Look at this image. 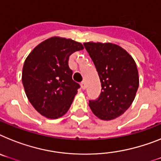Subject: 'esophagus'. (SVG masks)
<instances>
[{
    "label": "esophagus",
    "mask_w": 161,
    "mask_h": 161,
    "mask_svg": "<svg viewBox=\"0 0 161 161\" xmlns=\"http://www.w3.org/2000/svg\"><path fill=\"white\" fill-rule=\"evenodd\" d=\"M81 87L83 90H85L86 89V82L85 81H83L82 83H81Z\"/></svg>",
    "instance_id": "1"
}]
</instances>
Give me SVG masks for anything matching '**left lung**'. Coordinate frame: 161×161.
<instances>
[{
    "instance_id": "8db88e82",
    "label": "left lung",
    "mask_w": 161,
    "mask_h": 161,
    "mask_svg": "<svg viewBox=\"0 0 161 161\" xmlns=\"http://www.w3.org/2000/svg\"><path fill=\"white\" fill-rule=\"evenodd\" d=\"M101 84L96 100H89L93 114L103 120L123 114L132 105L139 86L138 71L133 57L112 43L85 42Z\"/></svg>"
}]
</instances>
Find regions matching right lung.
Returning a JSON list of instances; mask_svg holds the SVG:
<instances>
[{"mask_svg": "<svg viewBox=\"0 0 161 161\" xmlns=\"http://www.w3.org/2000/svg\"><path fill=\"white\" fill-rule=\"evenodd\" d=\"M80 42L53 37L40 43L24 61L22 82L28 101L42 115L58 119L68 111L80 85L72 78L69 55Z\"/></svg>", "mask_w": 161, "mask_h": 161, "instance_id": "add662e5", "label": "right lung"}]
</instances>
